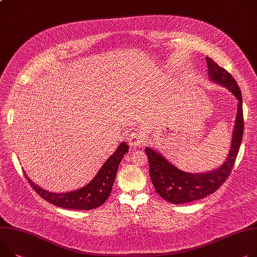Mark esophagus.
Instances as JSON below:
<instances>
[{"instance_id": "esophagus-1", "label": "esophagus", "mask_w": 257, "mask_h": 257, "mask_svg": "<svg viewBox=\"0 0 257 257\" xmlns=\"http://www.w3.org/2000/svg\"><path fill=\"white\" fill-rule=\"evenodd\" d=\"M144 141V135L142 133H132L128 137V144L131 147H139Z\"/></svg>"}]
</instances>
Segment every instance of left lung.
Listing matches in <instances>:
<instances>
[{
  "label": "left lung",
  "mask_w": 257,
  "mask_h": 257,
  "mask_svg": "<svg viewBox=\"0 0 257 257\" xmlns=\"http://www.w3.org/2000/svg\"><path fill=\"white\" fill-rule=\"evenodd\" d=\"M206 61L210 80L226 87L239 101L230 149L226 161L218 169L203 174H191L179 170L161 153L146 147L145 152L148 156L152 184L164 200L175 205L201 200L218 189L232 170L243 138V101L239 85L225 69L219 67L210 57H206Z\"/></svg>",
  "instance_id": "8db88e82"
}]
</instances>
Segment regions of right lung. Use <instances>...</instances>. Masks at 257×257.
I'll return each mask as SVG.
<instances>
[{"label": "right lung", "instance_id": "add662e5", "mask_svg": "<svg viewBox=\"0 0 257 257\" xmlns=\"http://www.w3.org/2000/svg\"><path fill=\"white\" fill-rule=\"evenodd\" d=\"M127 151V144L122 142L105 162L100 171L97 172L94 178L88 184L70 192H49L48 190L35 184L26 173L25 176L34 190L48 203L57 207L72 210H91L103 205L109 197L118 166H119L122 157Z\"/></svg>", "mask_w": 257, "mask_h": 257}]
</instances>
